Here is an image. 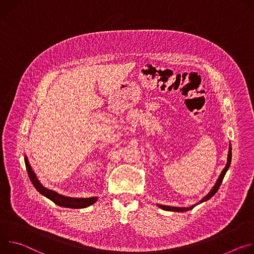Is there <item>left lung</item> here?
Masks as SVG:
<instances>
[{
	"instance_id": "1",
	"label": "left lung",
	"mask_w": 254,
	"mask_h": 254,
	"mask_svg": "<svg viewBox=\"0 0 254 254\" xmlns=\"http://www.w3.org/2000/svg\"><path fill=\"white\" fill-rule=\"evenodd\" d=\"M231 150H232V148H231V146H229V151H228L229 153H228V157H227V163H226V166L224 167V170L222 171L221 175L219 176V178H218V180H217V182H216L215 186H214V187H213V189L210 190V192H209L207 195H205L204 198H203V199H202L198 204H201V203L206 202V201H208L209 199H211L212 196L217 192V190H219V188H220V186H221V184H222V181H223V179H224L225 175H226V173H227V171H228V168H229V166H230V163H231V158H232V152H231ZM198 204L192 205V206H190V207H183V208H181V207L165 206V205H159V204H157V206H158L160 209L165 210V211H173V212H186V211L191 210L194 206H196Z\"/></svg>"
}]
</instances>
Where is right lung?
I'll list each match as a JSON object with an SVG mask.
<instances>
[{
	"mask_svg": "<svg viewBox=\"0 0 254 254\" xmlns=\"http://www.w3.org/2000/svg\"><path fill=\"white\" fill-rule=\"evenodd\" d=\"M25 164H26V168L28 175H29L30 181L32 182L33 186L35 187V189L44 196H46L47 199L51 200L54 204L59 205L61 207H64V208H71V209H82V208H87L91 205H93L94 203H96L98 201V196H91V198H70V196H65L63 195L59 192H56L52 190H48L46 188H44L41 183L39 182V180L37 179L35 173L33 172L32 167L28 161L27 156L25 155Z\"/></svg>",
	"mask_w": 254,
	"mask_h": 254,
	"instance_id": "right-lung-1",
	"label": "right lung"
}]
</instances>
